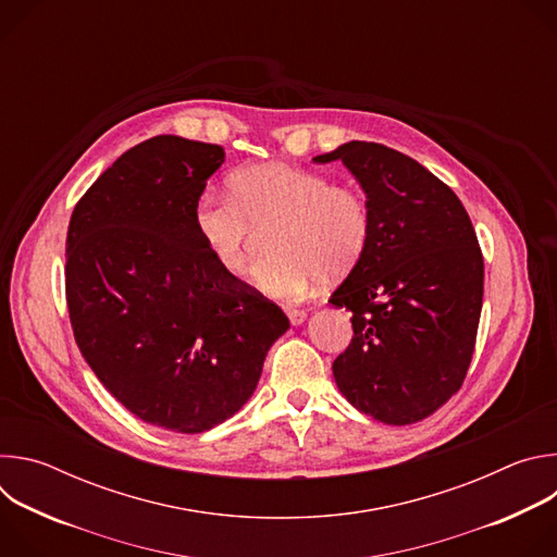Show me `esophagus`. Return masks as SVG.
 Here are the masks:
<instances>
[{
	"label": "esophagus",
	"mask_w": 557,
	"mask_h": 557,
	"mask_svg": "<svg viewBox=\"0 0 557 557\" xmlns=\"http://www.w3.org/2000/svg\"><path fill=\"white\" fill-rule=\"evenodd\" d=\"M284 312L290 320L293 326H299L306 320V310L304 308H295V306H284Z\"/></svg>",
	"instance_id": "1"
}]
</instances>
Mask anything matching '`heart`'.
<instances>
[{
  "label": "heart",
  "instance_id": "obj_1",
  "mask_svg": "<svg viewBox=\"0 0 557 557\" xmlns=\"http://www.w3.org/2000/svg\"><path fill=\"white\" fill-rule=\"evenodd\" d=\"M267 247L251 277L273 297L295 299L324 277L348 275L372 235L368 198L324 174L286 163L237 170L231 194L205 191L194 207V226L213 262L228 275L247 264L253 226L271 224Z\"/></svg>",
  "mask_w": 557,
  "mask_h": 557
}]
</instances>
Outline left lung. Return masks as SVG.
<instances>
[{"instance_id": "obj_1", "label": "left lung", "mask_w": 557, "mask_h": 557, "mask_svg": "<svg viewBox=\"0 0 557 557\" xmlns=\"http://www.w3.org/2000/svg\"><path fill=\"white\" fill-rule=\"evenodd\" d=\"M312 161H342L372 209L370 245L329 299L352 312L355 331L333 363L337 387L374 421H423L471 363L485 282L479 237L458 196L401 151L350 140Z\"/></svg>"}]
</instances>
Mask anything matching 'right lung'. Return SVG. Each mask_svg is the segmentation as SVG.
Wrapping results in <instances>:
<instances>
[{"label":"right lung","mask_w":557,"mask_h":557,"mask_svg":"<svg viewBox=\"0 0 557 557\" xmlns=\"http://www.w3.org/2000/svg\"><path fill=\"white\" fill-rule=\"evenodd\" d=\"M220 145L153 136L76 202L65 240L74 339L106 389L145 423L211 430L253 394L288 317L224 273L194 226Z\"/></svg>","instance_id":"right-lung-1"}]
</instances>
